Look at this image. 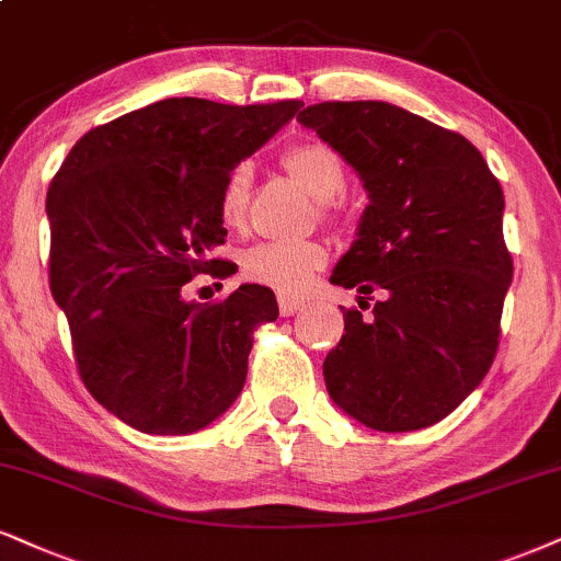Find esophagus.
I'll use <instances>...</instances> for the list:
<instances>
[{
  "label": "esophagus",
  "instance_id": "34e87169",
  "mask_svg": "<svg viewBox=\"0 0 561 561\" xmlns=\"http://www.w3.org/2000/svg\"><path fill=\"white\" fill-rule=\"evenodd\" d=\"M278 307H280V314H283V317H291V314H296V312H299V309L304 307V301L294 299V296L280 294V296H278Z\"/></svg>",
  "mask_w": 561,
  "mask_h": 561
}]
</instances>
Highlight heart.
Returning <instances> with one entry per match:
<instances>
[{"mask_svg":"<svg viewBox=\"0 0 561 561\" xmlns=\"http://www.w3.org/2000/svg\"><path fill=\"white\" fill-rule=\"evenodd\" d=\"M283 169L301 184L314 199H320V213L324 220L335 218L337 195H343L348 171H345L343 156L333 145L322 140H304L283 156ZM249 186H252V171L247 163L233 165L228 171L218 195V216L228 228H241L247 220ZM328 265V249L320 241H260L249 247L241 257V270L249 280L275 288L280 294H301L312 283L317 270Z\"/></svg>","mask_w":561,"mask_h":561,"instance_id":"obj_1","label":"heart"}]
</instances>
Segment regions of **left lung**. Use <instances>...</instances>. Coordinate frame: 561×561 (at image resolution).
Instances as JSON below:
<instances>
[{
    "instance_id": "left-lung-1",
    "label": "left lung",
    "mask_w": 561,
    "mask_h": 561,
    "mask_svg": "<svg viewBox=\"0 0 561 561\" xmlns=\"http://www.w3.org/2000/svg\"><path fill=\"white\" fill-rule=\"evenodd\" d=\"M296 119L369 192L358 239L330 280L379 299L369 317L343 309L345 333L322 364L330 398L377 432L437 424L500 348L513 280L500 179L466 137L392 103L324 101Z\"/></svg>"
}]
</instances>
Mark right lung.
<instances>
[{
  "instance_id": "add662e5",
  "label": "right lung",
  "mask_w": 561,
  "mask_h": 561,
  "mask_svg": "<svg viewBox=\"0 0 561 561\" xmlns=\"http://www.w3.org/2000/svg\"><path fill=\"white\" fill-rule=\"evenodd\" d=\"M301 106L165 99L90 129L54 174L48 286L88 392L137 432H197L244 387L273 291L195 304L184 286L226 275L220 186Z\"/></svg>"
}]
</instances>
